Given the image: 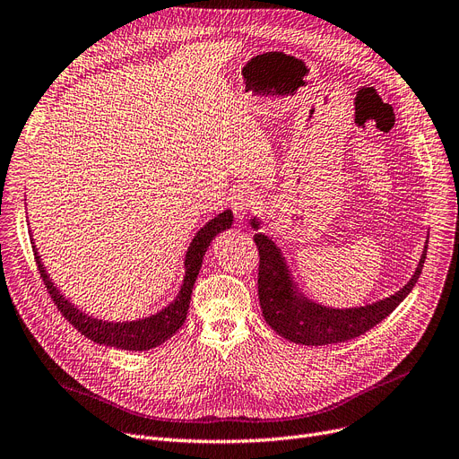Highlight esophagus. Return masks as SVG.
I'll use <instances>...</instances> for the list:
<instances>
[{
    "label": "esophagus",
    "instance_id": "34e87169",
    "mask_svg": "<svg viewBox=\"0 0 459 459\" xmlns=\"http://www.w3.org/2000/svg\"><path fill=\"white\" fill-rule=\"evenodd\" d=\"M230 204H232V210H234L236 217L238 219H244L246 213L258 204V193L255 189H251V187H238L232 193Z\"/></svg>",
    "mask_w": 459,
    "mask_h": 459
}]
</instances>
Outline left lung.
Returning <instances> with one entry per match:
<instances>
[{
	"label": "left lung",
	"instance_id": "1",
	"mask_svg": "<svg viewBox=\"0 0 459 459\" xmlns=\"http://www.w3.org/2000/svg\"><path fill=\"white\" fill-rule=\"evenodd\" d=\"M251 225L258 230V221L253 217ZM255 244L261 255L258 264V300L264 321L285 340L300 345H330L342 343L352 337H358L377 326L381 321L400 306L407 294L416 285L418 277L422 273L426 261L428 240L422 251L420 261L409 281L388 298L366 304L360 307H326L316 304L294 283V277L270 236L256 232Z\"/></svg>",
	"mask_w": 459,
	"mask_h": 459
}]
</instances>
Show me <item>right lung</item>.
<instances>
[{
    "mask_svg": "<svg viewBox=\"0 0 459 459\" xmlns=\"http://www.w3.org/2000/svg\"><path fill=\"white\" fill-rule=\"evenodd\" d=\"M230 227H232V212L230 210H225L219 215H215L213 219H210V221L195 234V238L186 251L184 283H182L180 290H178L174 300L161 311H157L150 316L136 318V321H116V323L103 321V318L91 316V315L84 313L82 309H78L74 304H71V300H67L65 294L59 292L56 283L47 273V268L41 261V255H39V251L35 247L33 238H31V247H33L39 273H41L45 287H47L48 294L52 296L54 304L78 332L99 345H107V347L122 349V351H150L153 347H159L161 343H165L169 337H172L186 323L193 285L196 281L198 270H201V266H203V258L206 255V249L210 247L212 240L219 232H223Z\"/></svg>",
    "mask_w": 459,
    "mask_h": 459,
    "instance_id": "add662e5",
    "label": "right lung"
}]
</instances>
